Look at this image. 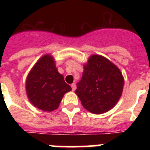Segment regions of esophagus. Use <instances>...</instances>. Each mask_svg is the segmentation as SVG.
Instances as JSON below:
<instances>
[{
	"label": "esophagus",
	"mask_w": 150,
	"mask_h": 150,
	"mask_svg": "<svg viewBox=\"0 0 150 150\" xmlns=\"http://www.w3.org/2000/svg\"><path fill=\"white\" fill-rule=\"evenodd\" d=\"M71 88H72L73 91H75V89H76V84L75 83H72L71 84Z\"/></svg>",
	"instance_id": "1"
}]
</instances>
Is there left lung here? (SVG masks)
<instances>
[{
    "instance_id": "obj_1",
    "label": "left lung",
    "mask_w": 150,
    "mask_h": 150,
    "mask_svg": "<svg viewBox=\"0 0 150 150\" xmlns=\"http://www.w3.org/2000/svg\"><path fill=\"white\" fill-rule=\"evenodd\" d=\"M123 86L124 79L120 69L104 57L94 55L84 66L75 93L85 109L100 114L116 105Z\"/></svg>"
}]
</instances>
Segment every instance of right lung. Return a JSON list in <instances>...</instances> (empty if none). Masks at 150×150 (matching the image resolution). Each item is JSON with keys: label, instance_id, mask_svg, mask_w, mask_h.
Returning a JSON list of instances; mask_svg holds the SVG:
<instances>
[{"label": "right lung", "instance_id": "add662e5", "mask_svg": "<svg viewBox=\"0 0 150 150\" xmlns=\"http://www.w3.org/2000/svg\"><path fill=\"white\" fill-rule=\"evenodd\" d=\"M71 90L58 72L50 55L43 56L31 69L26 79V91L30 103L43 111L59 107L64 95Z\"/></svg>", "mask_w": 150, "mask_h": 150}]
</instances>
